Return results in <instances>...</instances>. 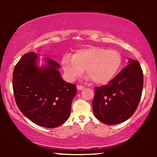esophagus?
<instances>
[{"mask_svg":"<svg viewBox=\"0 0 157 157\" xmlns=\"http://www.w3.org/2000/svg\"><path fill=\"white\" fill-rule=\"evenodd\" d=\"M77 88H78V90H82V89L84 88V86L82 85H78L77 86Z\"/></svg>","mask_w":157,"mask_h":157,"instance_id":"34e87169","label":"esophagus"}]
</instances>
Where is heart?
Here are the masks:
<instances>
[{"mask_svg":"<svg viewBox=\"0 0 157 157\" xmlns=\"http://www.w3.org/2000/svg\"><path fill=\"white\" fill-rule=\"evenodd\" d=\"M121 64L122 58L118 51L98 47L78 49L73 57L66 56L61 61L68 80L73 81L86 69V75L98 84H105L111 81L118 73Z\"/></svg>","mask_w":157,"mask_h":157,"instance_id":"b5f03b06","label":"heart"}]
</instances>
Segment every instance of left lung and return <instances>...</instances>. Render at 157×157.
Returning <instances> with one entry per match:
<instances>
[{
	"label": "left lung",
	"mask_w": 157,
	"mask_h": 157,
	"mask_svg": "<svg viewBox=\"0 0 157 157\" xmlns=\"http://www.w3.org/2000/svg\"><path fill=\"white\" fill-rule=\"evenodd\" d=\"M129 63L107 85L96 86L92 102L96 117L105 124L123 122L135 113L143 88V73L138 61Z\"/></svg>",
	"instance_id": "left-lung-1"
}]
</instances>
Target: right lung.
Segmentation results:
<instances>
[{"instance_id": "1", "label": "right lung", "mask_w": 157, "mask_h": 157, "mask_svg": "<svg viewBox=\"0 0 157 157\" xmlns=\"http://www.w3.org/2000/svg\"><path fill=\"white\" fill-rule=\"evenodd\" d=\"M37 54L23 55L16 64L12 77L14 100L24 115L47 128L61 126L71 114L76 85L61 78L59 64L47 58V66L39 68Z\"/></svg>"}]
</instances>
